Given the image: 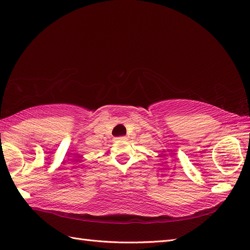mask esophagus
<instances>
[{"label": "esophagus", "mask_w": 250, "mask_h": 250, "mask_svg": "<svg viewBox=\"0 0 250 250\" xmlns=\"http://www.w3.org/2000/svg\"><path fill=\"white\" fill-rule=\"evenodd\" d=\"M126 140V137H119V138H115V141H124Z\"/></svg>", "instance_id": "esophagus-1"}]
</instances>
